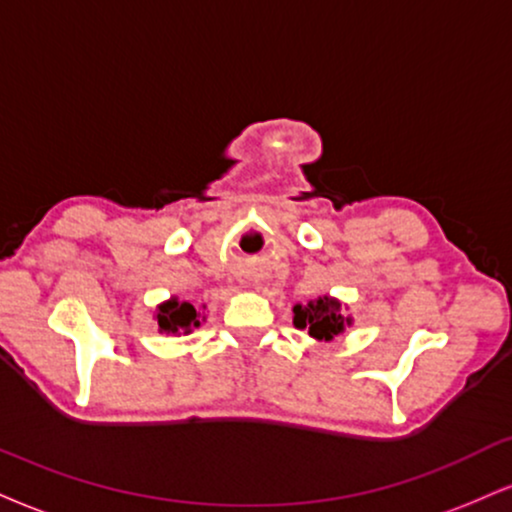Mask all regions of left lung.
Listing matches in <instances>:
<instances>
[{"mask_svg":"<svg viewBox=\"0 0 512 512\" xmlns=\"http://www.w3.org/2000/svg\"><path fill=\"white\" fill-rule=\"evenodd\" d=\"M293 324L298 329H305L317 341H334L346 331V326L353 324V319L343 315L341 300L331 298V295H319L307 305L293 307Z\"/></svg>","mask_w":512,"mask_h":512,"instance_id":"8db88e82","label":"left lung"}]
</instances>
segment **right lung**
I'll use <instances>...</instances> for the list:
<instances>
[{"instance_id":"right-lung-1","label":"right lung","mask_w":512,"mask_h":512,"mask_svg":"<svg viewBox=\"0 0 512 512\" xmlns=\"http://www.w3.org/2000/svg\"><path fill=\"white\" fill-rule=\"evenodd\" d=\"M157 324L162 334H190L200 326V312L186 300L171 298L157 307Z\"/></svg>"}]
</instances>
